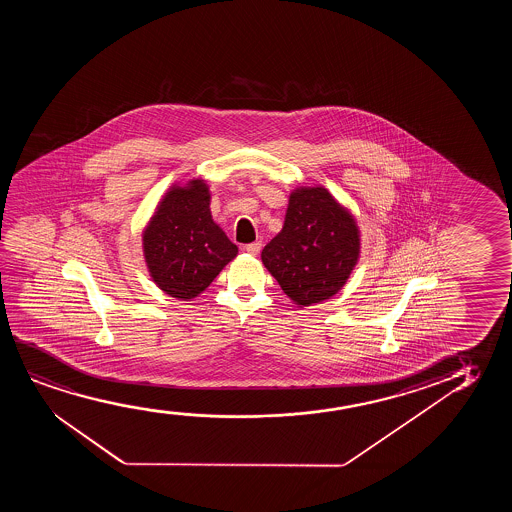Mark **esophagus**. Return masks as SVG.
<instances>
[{
    "instance_id": "obj_1",
    "label": "esophagus",
    "mask_w": 512,
    "mask_h": 512,
    "mask_svg": "<svg viewBox=\"0 0 512 512\" xmlns=\"http://www.w3.org/2000/svg\"><path fill=\"white\" fill-rule=\"evenodd\" d=\"M260 248H262V243H260V241H255V243H250V245L245 246L246 252L253 255V257H255V255H259Z\"/></svg>"
}]
</instances>
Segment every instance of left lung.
<instances>
[{
    "label": "left lung",
    "instance_id": "left-lung-1",
    "mask_svg": "<svg viewBox=\"0 0 512 512\" xmlns=\"http://www.w3.org/2000/svg\"><path fill=\"white\" fill-rule=\"evenodd\" d=\"M260 259L299 308L327 301L346 285L360 259L357 220L322 185L297 187L288 197L283 229Z\"/></svg>",
    "mask_w": 512,
    "mask_h": 512
}]
</instances>
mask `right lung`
<instances>
[{
	"label": "right lung",
	"mask_w": 512,
	"mask_h": 512,
	"mask_svg": "<svg viewBox=\"0 0 512 512\" xmlns=\"http://www.w3.org/2000/svg\"><path fill=\"white\" fill-rule=\"evenodd\" d=\"M203 178L171 185L141 234L148 274L164 294L192 301L210 287L238 246L213 220Z\"/></svg>",
	"instance_id": "1"
}]
</instances>
